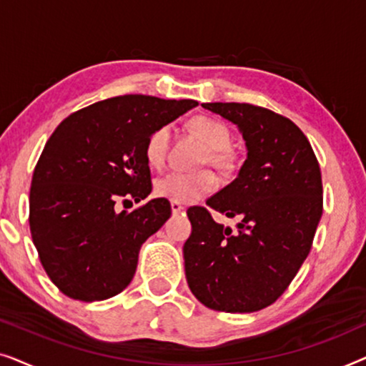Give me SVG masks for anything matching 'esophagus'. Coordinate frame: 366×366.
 <instances>
[{
	"instance_id": "obj_1",
	"label": "esophagus",
	"mask_w": 366,
	"mask_h": 366,
	"mask_svg": "<svg viewBox=\"0 0 366 366\" xmlns=\"http://www.w3.org/2000/svg\"><path fill=\"white\" fill-rule=\"evenodd\" d=\"M169 204H172V213H173V214H178V213H182L183 209H184L183 204H182V203H178V202H172V203H169Z\"/></svg>"
}]
</instances>
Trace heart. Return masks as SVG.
<instances>
[{
	"instance_id": "obj_1",
	"label": "heart",
	"mask_w": 366,
	"mask_h": 366,
	"mask_svg": "<svg viewBox=\"0 0 366 366\" xmlns=\"http://www.w3.org/2000/svg\"><path fill=\"white\" fill-rule=\"evenodd\" d=\"M189 133L207 144L203 162H209L214 168L228 169L233 163L229 142L232 133L227 124L209 117H194L188 122ZM169 127H159L149 133L144 143V158L149 167L159 168L167 159L169 144ZM214 188V178L209 172L179 173L172 172L157 178L154 193L159 198L172 199L178 203H194Z\"/></svg>"
}]
</instances>
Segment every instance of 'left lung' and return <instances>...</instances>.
I'll list each match as a JSON object with an SVG mask.
<instances>
[{"mask_svg":"<svg viewBox=\"0 0 366 366\" xmlns=\"http://www.w3.org/2000/svg\"><path fill=\"white\" fill-rule=\"evenodd\" d=\"M234 123L247 159L228 187L207 199L214 212L238 217V232L192 207L183 247L192 293L204 307L252 313L282 297L298 273L323 213V187L312 144L292 119L248 103H203Z\"/></svg>","mask_w":366,"mask_h":366,"instance_id":"8db88e82","label":"left lung"}]
</instances>
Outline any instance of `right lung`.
Here are the masks:
<instances>
[{"mask_svg": "<svg viewBox=\"0 0 366 366\" xmlns=\"http://www.w3.org/2000/svg\"><path fill=\"white\" fill-rule=\"evenodd\" d=\"M197 104L124 94L89 104L58 124L33 173L29 229L59 292L89 303L128 287L139 248L163 227L172 207L154 198L117 213L114 203L142 202L152 193L147 138Z\"/></svg>", "mask_w": 366, "mask_h": 366, "instance_id": "right-lung-1", "label": "right lung"}]
</instances>
